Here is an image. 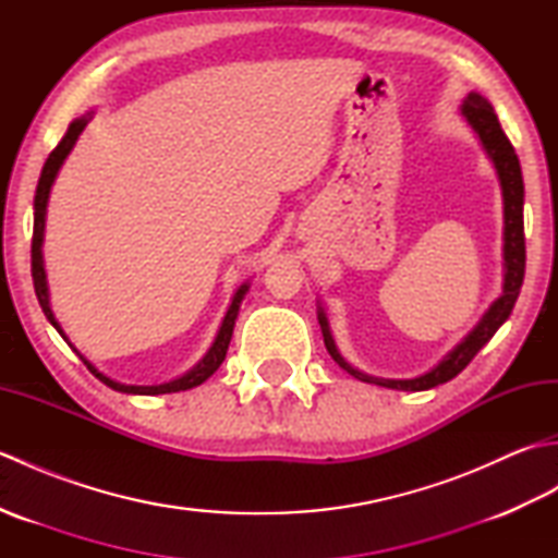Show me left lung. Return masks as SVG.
<instances>
[{"label": "left lung", "instance_id": "left-lung-1", "mask_svg": "<svg viewBox=\"0 0 558 558\" xmlns=\"http://www.w3.org/2000/svg\"><path fill=\"white\" fill-rule=\"evenodd\" d=\"M462 117H465L468 124L475 129L480 136L484 150L492 158L496 174H499L501 182V194H504V294L496 300L489 312L482 316V322L470 330V336L458 342V345L450 350L446 357L438 362L432 372H426L417 378H376L354 369L352 364L345 362V357L338 352L333 336H330L328 318L322 306H318V324H322V333L326 350L330 352L342 369L360 378L364 384H376L384 388H396V390H426L438 384H446L450 378H456L465 366L472 362V357L487 345L494 338L496 330L504 326V322L511 316L515 300L523 288L525 278V228H523V198H525V186H523V172H520V160L511 146V141L504 134L499 124V117H496L494 108L487 98H482L480 93H470V96L462 100Z\"/></svg>", "mask_w": 558, "mask_h": 558}]
</instances>
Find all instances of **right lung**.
<instances>
[{
    "mask_svg": "<svg viewBox=\"0 0 558 558\" xmlns=\"http://www.w3.org/2000/svg\"><path fill=\"white\" fill-rule=\"evenodd\" d=\"M88 120H90V112H88L86 117H78V120H74V122L69 124L66 134L62 136V141H59L57 148L50 153V158L45 160V168H43V172H40L38 189H35V201H33V208H35V213H33V244H31V272H33V288H35V294H38V302H40V306H43V312H45V316H47V322H50V324L57 328V333L62 336L64 340H66L64 330H62V326L57 324V318H54V314H52V310H50V294H47V280H45V266H43L45 213H47V198H50V189H52V184H54V177H57L59 168H62V162L66 160V156L71 153V148H74L76 138L81 136L83 129H86ZM246 290H248V286L244 282V286L234 292L230 310H228V314H225V318H222V326H220L218 336H216V342H213L210 350L206 352V357L201 360V362L194 366V369H189L184 376L174 378V381H168V384H160V386H126V384H120V381H112L110 376H105L102 372H98L96 366H93L86 357H83V354H81L74 345H71L69 340H66V342H69V348L74 350V352L78 354V357L83 360V364L88 366V372H90L93 376L100 378V381H102L105 386H110L112 390H120V393H134V396H160V393H177V390H189V388H194V386H201V384H204L206 378H208V376H213V372H216L218 366L222 364L225 354H228L230 340H232L234 318H236V314H240V304H242V300H244Z\"/></svg>",
    "mask_w": 558,
    "mask_h": 558,
    "instance_id": "right-lung-1",
    "label": "right lung"
}]
</instances>
